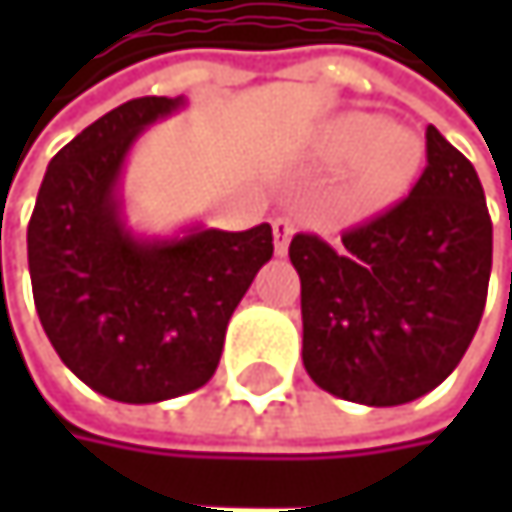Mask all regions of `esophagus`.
Segmentation results:
<instances>
[{"label": "esophagus", "mask_w": 512, "mask_h": 512, "mask_svg": "<svg viewBox=\"0 0 512 512\" xmlns=\"http://www.w3.org/2000/svg\"><path fill=\"white\" fill-rule=\"evenodd\" d=\"M272 234H275V255L284 257L290 249V237H293V222L290 219H275L272 222Z\"/></svg>", "instance_id": "obj_1"}]
</instances>
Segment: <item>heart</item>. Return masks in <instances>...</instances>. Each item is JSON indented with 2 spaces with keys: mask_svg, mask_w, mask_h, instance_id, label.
Instances as JSON below:
<instances>
[{
  "mask_svg": "<svg viewBox=\"0 0 512 512\" xmlns=\"http://www.w3.org/2000/svg\"><path fill=\"white\" fill-rule=\"evenodd\" d=\"M317 154L326 165H347L332 195L335 210L367 219L412 189L427 148L409 127H394L373 112H347L323 130Z\"/></svg>",
  "mask_w": 512,
  "mask_h": 512,
  "instance_id": "heart-1",
  "label": "heart"
}]
</instances>
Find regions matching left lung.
<instances>
[{"mask_svg":"<svg viewBox=\"0 0 512 512\" xmlns=\"http://www.w3.org/2000/svg\"><path fill=\"white\" fill-rule=\"evenodd\" d=\"M302 364L329 394L400 406L442 385L486 305L492 222L474 165L427 127V168L406 201L341 237L296 234Z\"/></svg>","mask_w":512,"mask_h":512,"instance_id":"obj_1","label":"left lung"}]
</instances>
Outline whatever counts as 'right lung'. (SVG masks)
I'll return each mask as SVG.
<instances>
[{
  "mask_svg": "<svg viewBox=\"0 0 512 512\" xmlns=\"http://www.w3.org/2000/svg\"><path fill=\"white\" fill-rule=\"evenodd\" d=\"M186 97L130 100L52 156L29 222V275L58 358L97 394L162 403L210 382L225 329L272 257V228L130 225L124 168Z\"/></svg>",
  "mask_w": 512,
  "mask_h": 512,
  "instance_id": "add662e5",
  "label": "right lung"
}]
</instances>
